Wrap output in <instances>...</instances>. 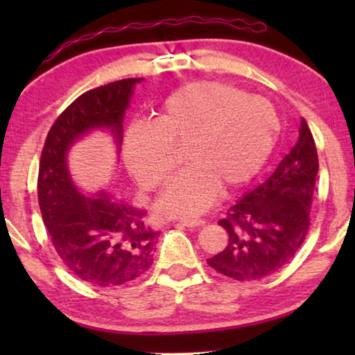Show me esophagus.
<instances>
[{"label": "esophagus", "mask_w": 355, "mask_h": 355, "mask_svg": "<svg viewBox=\"0 0 355 355\" xmlns=\"http://www.w3.org/2000/svg\"><path fill=\"white\" fill-rule=\"evenodd\" d=\"M181 223V225H184V226H187V227H197V226H202V225H205V221L203 220H200V218H193V220H191V218H184V220H181L179 221Z\"/></svg>", "instance_id": "34e87169"}]
</instances>
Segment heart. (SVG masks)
Returning a JSON list of instances; mask_svg holds the SVG:
<instances>
[{
	"instance_id": "heart-1",
	"label": "heart",
	"mask_w": 355,
	"mask_h": 355,
	"mask_svg": "<svg viewBox=\"0 0 355 355\" xmlns=\"http://www.w3.org/2000/svg\"><path fill=\"white\" fill-rule=\"evenodd\" d=\"M270 103L218 80H196L163 101L153 124L130 125L124 137L129 173L145 192L173 168L171 150L182 147L181 169L159 196L157 210L192 218L223 191L244 186L263 166L278 137Z\"/></svg>"
}]
</instances>
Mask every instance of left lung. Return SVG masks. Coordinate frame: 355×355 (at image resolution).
Segmentation results:
<instances>
[{
	"label": "left lung",
	"mask_w": 355,
	"mask_h": 355,
	"mask_svg": "<svg viewBox=\"0 0 355 355\" xmlns=\"http://www.w3.org/2000/svg\"><path fill=\"white\" fill-rule=\"evenodd\" d=\"M317 173V147L302 119L297 142L278 168L220 221L230 242L207 263L237 281L261 279L289 263L307 236Z\"/></svg>",
	"instance_id": "1"
}]
</instances>
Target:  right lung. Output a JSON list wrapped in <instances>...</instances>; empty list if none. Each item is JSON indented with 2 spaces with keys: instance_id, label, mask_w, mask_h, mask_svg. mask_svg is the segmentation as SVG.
<instances>
[{
  "instance_id": "add662e5",
  "label": "right lung",
  "mask_w": 355,
  "mask_h": 355,
  "mask_svg": "<svg viewBox=\"0 0 355 355\" xmlns=\"http://www.w3.org/2000/svg\"><path fill=\"white\" fill-rule=\"evenodd\" d=\"M123 79L96 87L76 98L51 125L38 169V205L51 244L77 278L100 288L129 283L153 263L158 236L145 211L114 202L108 193L87 197L67 171L66 153L77 139L96 128H108L123 142V118L134 85Z\"/></svg>"
}]
</instances>
